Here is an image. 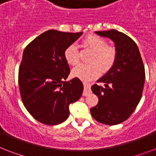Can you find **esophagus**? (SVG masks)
I'll return each instance as SVG.
<instances>
[{
  "label": "esophagus",
  "mask_w": 156,
  "mask_h": 156,
  "mask_svg": "<svg viewBox=\"0 0 156 156\" xmlns=\"http://www.w3.org/2000/svg\"><path fill=\"white\" fill-rule=\"evenodd\" d=\"M83 86H84L83 95H87L90 93V84L88 83H83Z\"/></svg>",
  "instance_id": "34e87169"
}]
</instances>
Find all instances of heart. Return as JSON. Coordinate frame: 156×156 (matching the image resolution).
<instances>
[{"label": "heart", "mask_w": 156, "mask_h": 156, "mask_svg": "<svg viewBox=\"0 0 156 156\" xmlns=\"http://www.w3.org/2000/svg\"><path fill=\"white\" fill-rule=\"evenodd\" d=\"M86 47L93 51L89 65H79L72 71V75L83 81H90L100 75L101 68L108 70L113 66L116 58V52L113 48L108 46L106 40L97 35H88L83 40ZM67 63L75 66L79 63V52L75 44H71L64 52ZM100 64V66H98Z\"/></svg>", "instance_id": "obj_1"}]
</instances>
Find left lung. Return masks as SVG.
<instances>
[{
    "instance_id": "left-lung-1",
    "label": "left lung",
    "mask_w": 156,
    "mask_h": 156,
    "mask_svg": "<svg viewBox=\"0 0 156 156\" xmlns=\"http://www.w3.org/2000/svg\"><path fill=\"white\" fill-rule=\"evenodd\" d=\"M95 33L115 43L116 58L111 69L97 81L105 87H91L99 102L90 109V113L100 123L114 126L127 120L138 106L145 83V69L138 46L128 35L114 29Z\"/></svg>"
}]
</instances>
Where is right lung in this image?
<instances>
[{
  "label": "right lung",
  "mask_w": 156,
  "mask_h": 156,
  "mask_svg": "<svg viewBox=\"0 0 156 156\" xmlns=\"http://www.w3.org/2000/svg\"><path fill=\"white\" fill-rule=\"evenodd\" d=\"M83 32L49 30L32 40L23 51L18 70L23 103L39 122L56 126L68 118L69 106L82 96L83 85L78 78L65 82L70 73L64 52Z\"/></svg>",
  "instance_id": "add662e5"
}]
</instances>
